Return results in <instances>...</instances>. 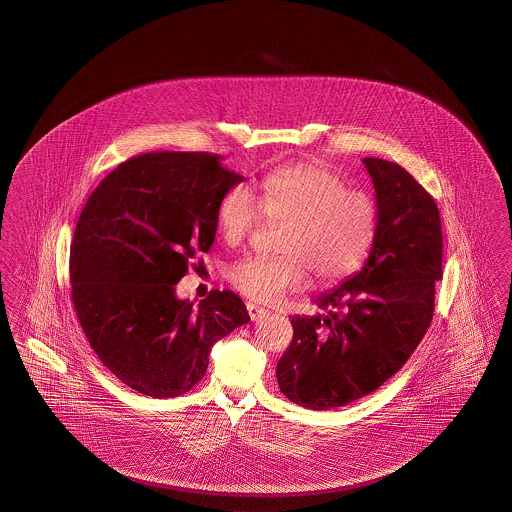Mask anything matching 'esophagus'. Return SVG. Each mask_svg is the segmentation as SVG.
I'll return each mask as SVG.
<instances>
[{
	"instance_id": "1",
	"label": "esophagus",
	"mask_w": 512,
	"mask_h": 512,
	"mask_svg": "<svg viewBox=\"0 0 512 512\" xmlns=\"http://www.w3.org/2000/svg\"><path fill=\"white\" fill-rule=\"evenodd\" d=\"M246 308H248L249 317H251L253 321L263 319L264 315L268 313V310H264V308L257 306V304H253V302H248V304H246Z\"/></svg>"
}]
</instances>
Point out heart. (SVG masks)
Here are the masks:
<instances>
[{
  "mask_svg": "<svg viewBox=\"0 0 512 512\" xmlns=\"http://www.w3.org/2000/svg\"><path fill=\"white\" fill-rule=\"evenodd\" d=\"M283 223L278 257H246L231 264L227 278L242 295L278 302L310 283H332L351 274L372 246L375 206L362 191L347 189L338 172L300 163L266 174L257 199L231 187L217 202V229L225 244L240 246L261 223Z\"/></svg>",
  "mask_w": 512,
  "mask_h": 512,
  "instance_id": "1",
  "label": "heart"
}]
</instances>
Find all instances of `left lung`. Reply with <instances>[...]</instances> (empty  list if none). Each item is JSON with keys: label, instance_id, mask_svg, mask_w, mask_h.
Instances as JSON below:
<instances>
[{"label": "left lung", "instance_id": "8db88e82", "mask_svg": "<svg viewBox=\"0 0 512 512\" xmlns=\"http://www.w3.org/2000/svg\"><path fill=\"white\" fill-rule=\"evenodd\" d=\"M375 189V233L360 272L313 302L326 313L293 317L279 358V390L326 411L368 396L402 368L434 317L443 278L441 219L432 195L396 163L362 159Z\"/></svg>", "mask_w": 512, "mask_h": 512}]
</instances>
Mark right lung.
<instances>
[{"instance_id": "obj_1", "label": "right lung", "mask_w": 512, "mask_h": 512, "mask_svg": "<svg viewBox=\"0 0 512 512\" xmlns=\"http://www.w3.org/2000/svg\"><path fill=\"white\" fill-rule=\"evenodd\" d=\"M221 159L137 155L95 187L78 217L69 263L78 321L110 372L152 398L195 387L214 343L249 321L233 291L195 306L174 287L212 248L217 202L244 180Z\"/></svg>"}]
</instances>
